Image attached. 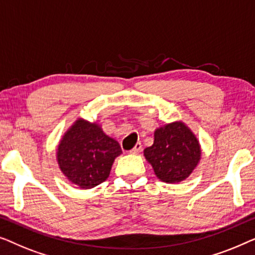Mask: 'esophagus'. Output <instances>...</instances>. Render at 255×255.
<instances>
[{
	"label": "esophagus",
	"mask_w": 255,
	"mask_h": 255,
	"mask_svg": "<svg viewBox=\"0 0 255 255\" xmlns=\"http://www.w3.org/2000/svg\"><path fill=\"white\" fill-rule=\"evenodd\" d=\"M141 149H142L141 143L137 142V143H136V144H135L134 148H132V149L130 150V153H137V152L141 151Z\"/></svg>",
	"instance_id": "1"
}]
</instances>
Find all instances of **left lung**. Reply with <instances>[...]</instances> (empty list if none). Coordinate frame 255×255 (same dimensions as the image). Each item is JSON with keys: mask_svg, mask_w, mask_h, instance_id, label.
I'll return each mask as SVG.
<instances>
[{"mask_svg": "<svg viewBox=\"0 0 255 255\" xmlns=\"http://www.w3.org/2000/svg\"><path fill=\"white\" fill-rule=\"evenodd\" d=\"M144 156L158 179L175 184L188 178L199 164L201 148L185 124L172 123L156 129L155 141L144 149Z\"/></svg>", "mask_w": 255, "mask_h": 255, "instance_id": "1", "label": "left lung"}]
</instances>
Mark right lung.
<instances>
[{"label": "right lung", "instance_id": "add662e5", "mask_svg": "<svg viewBox=\"0 0 255 255\" xmlns=\"http://www.w3.org/2000/svg\"><path fill=\"white\" fill-rule=\"evenodd\" d=\"M123 150L97 124L78 119L57 146L62 173L80 188L89 189L109 178L114 159Z\"/></svg>", "mask_w": 255, "mask_h": 255}]
</instances>
